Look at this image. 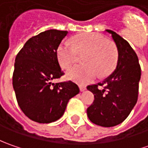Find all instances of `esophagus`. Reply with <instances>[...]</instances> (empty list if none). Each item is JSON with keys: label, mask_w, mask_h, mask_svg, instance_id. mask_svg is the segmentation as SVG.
<instances>
[{"label": "esophagus", "mask_w": 148, "mask_h": 148, "mask_svg": "<svg viewBox=\"0 0 148 148\" xmlns=\"http://www.w3.org/2000/svg\"><path fill=\"white\" fill-rule=\"evenodd\" d=\"M79 87H80V90H81V91H84V90L86 89V86H80Z\"/></svg>", "instance_id": "obj_1"}]
</instances>
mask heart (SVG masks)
<instances>
[{
    "label": "heart",
    "instance_id": "heart-1",
    "mask_svg": "<svg viewBox=\"0 0 148 148\" xmlns=\"http://www.w3.org/2000/svg\"><path fill=\"white\" fill-rule=\"evenodd\" d=\"M60 66L68 69L84 55L85 65L76 66L66 72L68 79L80 84L91 82L98 77L108 75L117 65L119 53L116 45L96 33H85L73 38V44L63 40L57 49Z\"/></svg>",
    "mask_w": 148,
    "mask_h": 148
}]
</instances>
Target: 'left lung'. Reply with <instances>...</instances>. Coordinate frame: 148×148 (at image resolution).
<instances>
[{
    "mask_svg": "<svg viewBox=\"0 0 148 148\" xmlns=\"http://www.w3.org/2000/svg\"><path fill=\"white\" fill-rule=\"evenodd\" d=\"M106 32L110 34L118 49L116 68L104 82L86 88L95 96L93 103L87 108L89 119L96 125L109 128L123 122L136 105L141 67L130 44L115 32L110 29Z\"/></svg>",
    "mask_w": 148,
    "mask_h": 148,
    "instance_id": "left-lung-1",
    "label": "left lung"
}]
</instances>
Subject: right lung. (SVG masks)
Segmentation results:
<instances>
[{
  "label": "right lung",
  "instance_id": "1",
  "mask_svg": "<svg viewBox=\"0 0 148 148\" xmlns=\"http://www.w3.org/2000/svg\"><path fill=\"white\" fill-rule=\"evenodd\" d=\"M67 31L49 29L30 38L16 55L12 83L18 105L34 122L49 123L59 119L69 99L80 90L71 81L54 84L64 75L57 49Z\"/></svg>",
  "mask_w": 148,
  "mask_h": 148
}]
</instances>
